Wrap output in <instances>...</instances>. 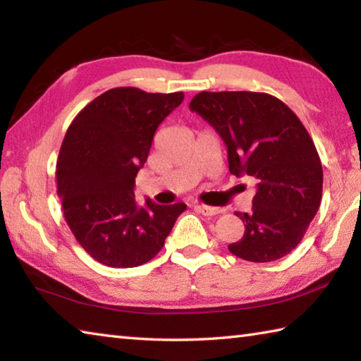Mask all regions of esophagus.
<instances>
[{"instance_id":"obj_1","label":"esophagus","mask_w":361,"mask_h":361,"mask_svg":"<svg viewBox=\"0 0 361 361\" xmlns=\"http://www.w3.org/2000/svg\"><path fill=\"white\" fill-rule=\"evenodd\" d=\"M194 207H195V210L200 212L205 216H215V215H218V213H221V210L216 209V207H209V205H204V204H197Z\"/></svg>"}]
</instances>
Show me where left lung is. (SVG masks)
Here are the masks:
<instances>
[{"mask_svg": "<svg viewBox=\"0 0 361 361\" xmlns=\"http://www.w3.org/2000/svg\"><path fill=\"white\" fill-rule=\"evenodd\" d=\"M189 109L223 138L229 172L258 180L252 213H235L245 232L229 252L253 262L283 258L322 202L323 170L309 132L282 100L264 92H200Z\"/></svg>", "mask_w": 361, "mask_h": 361, "instance_id": "left-lung-1", "label": "left lung"}]
</instances>
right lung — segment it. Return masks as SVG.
I'll list each match as a JSON object with an SVG mask.
<instances>
[{"label":"right lung","instance_id":"obj_1","mask_svg":"<svg viewBox=\"0 0 361 361\" xmlns=\"http://www.w3.org/2000/svg\"><path fill=\"white\" fill-rule=\"evenodd\" d=\"M185 94L109 89L82 108L57 159V194L73 235L95 261L137 267L161 252L186 204L135 202V176L159 124Z\"/></svg>","mask_w":361,"mask_h":361}]
</instances>
